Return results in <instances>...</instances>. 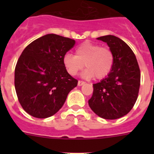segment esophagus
Listing matches in <instances>:
<instances>
[{
  "label": "esophagus",
  "instance_id": "obj_1",
  "mask_svg": "<svg viewBox=\"0 0 154 154\" xmlns=\"http://www.w3.org/2000/svg\"><path fill=\"white\" fill-rule=\"evenodd\" d=\"M85 83V82L84 81H80V80H79V81L78 82V85H79V86H81V85H84Z\"/></svg>",
  "mask_w": 154,
  "mask_h": 154
}]
</instances>
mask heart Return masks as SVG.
Wrapping results in <instances>:
<instances>
[{
  "mask_svg": "<svg viewBox=\"0 0 154 154\" xmlns=\"http://www.w3.org/2000/svg\"><path fill=\"white\" fill-rule=\"evenodd\" d=\"M114 54L110 48L100 45L84 42L75 49V55H64L63 63L71 75L75 76L87 68L82 74L84 78L103 79L109 75L114 65Z\"/></svg>",
  "mask_w": 154,
  "mask_h": 154,
  "instance_id": "b5f03b06",
  "label": "heart"
}]
</instances>
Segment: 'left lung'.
Returning <instances> with one entry per match:
<instances>
[{
  "instance_id": "8db88e82",
  "label": "left lung",
  "mask_w": 154,
  "mask_h": 154,
  "mask_svg": "<svg viewBox=\"0 0 154 154\" xmlns=\"http://www.w3.org/2000/svg\"><path fill=\"white\" fill-rule=\"evenodd\" d=\"M97 39L107 43L115 59L109 75L93 84L89 107L99 117L119 119L130 112L137 101L140 85V70L134 53L126 42L114 35Z\"/></svg>"
}]
</instances>
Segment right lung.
<instances>
[{"label": "right lung", "instance_id": "add662e5", "mask_svg": "<svg viewBox=\"0 0 154 154\" xmlns=\"http://www.w3.org/2000/svg\"><path fill=\"white\" fill-rule=\"evenodd\" d=\"M75 44L73 39L48 34L28 45L14 71L18 101L26 112L44 119L55 115L78 80L68 73L64 55Z\"/></svg>", "mask_w": 154, "mask_h": 154}]
</instances>
